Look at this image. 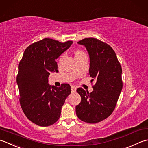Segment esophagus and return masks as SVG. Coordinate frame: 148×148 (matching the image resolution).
Returning a JSON list of instances; mask_svg holds the SVG:
<instances>
[{"mask_svg":"<svg viewBox=\"0 0 148 148\" xmlns=\"http://www.w3.org/2000/svg\"><path fill=\"white\" fill-rule=\"evenodd\" d=\"M71 92H74L76 91L77 89H76V87H75V86H71Z\"/></svg>","mask_w":148,"mask_h":148,"instance_id":"34e87169","label":"esophagus"}]
</instances>
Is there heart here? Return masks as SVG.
I'll use <instances>...</instances> for the list:
<instances>
[{"instance_id":"b5f03b06","label":"heart","mask_w":148,"mask_h":148,"mask_svg":"<svg viewBox=\"0 0 148 148\" xmlns=\"http://www.w3.org/2000/svg\"><path fill=\"white\" fill-rule=\"evenodd\" d=\"M82 54H84V53L82 52V50H77L75 52V57H77V56H79L82 55Z\"/></svg>"}]
</instances>
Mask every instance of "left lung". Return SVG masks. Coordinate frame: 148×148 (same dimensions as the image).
<instances>
[{"label":"left lung","instance_id":"left-lung-1","mask_svg":"<svg viewBox=\"0 0 148 148\" xmlns=\"http://www.w3.org/2000/svg\"><path fill=\"white\" fill-rule=\"evenodd\" d=\"M78 43L84 45L89 53V75L95 84L90 93L82 87L77 89L81 101L76 106V114L81 121L92 124L107 118L115 108L123 88L122 68L109 45L94 38Z\"/></svg>","mask_w":148,"mask_h":148}]
</instances>
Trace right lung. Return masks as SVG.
<instances>
[{
    "instance_id": "obj_1",
    "label": "right lung",
    "mask_w": 148,
    "mask_h": 148,
    "mask_svg": "<svg viewBox=\"0 0 148 148\" xmlns=\"http://www.w3.org/2000/svg\"><path fill=\"white\" fill-rule=\"evenodd\" d=\"M72 43L45 38L30 45L20 61L16 77L20 103L26 117L38 126H49L57 122L71 93L68 84L57 87L48 82L50 72L59 71L56 59Z\"/></svg>"
}]
</instances>
